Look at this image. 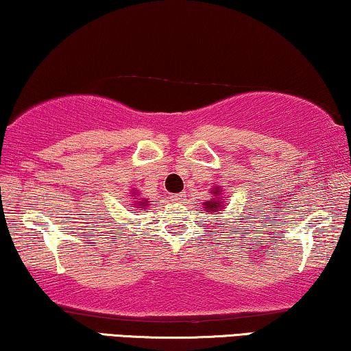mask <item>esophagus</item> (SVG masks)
<instances>
[{"instance_id":"34e87169","label":"esophagus","mask_w":351,"mask_h":351,"mask_svg":"<svg viewBox=\"0 0 351 351\" xmlns=\"http://www.w3.org/2000/svg\"><path fill=\"white\" fill-rule=\"evenodd\" d=\"M171 199L174 201V203H185L186 196L184 193H176V195L171 196Z\"/></svg>"}]
</instances>
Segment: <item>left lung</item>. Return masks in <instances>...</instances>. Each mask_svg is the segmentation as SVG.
<instances>
[{
	"label": "left lung",
	"mask_w": 351,
	"mask_h": 351,
	"mask_svg": "<svg viewBox=\"0 0 351 351\" xmlns=\"http://www.w3.org/2000/svg\"><path fill=\"white\" fill-rule=\"evenodd\" d=\"M220 191H222V190H220L219 186H217V189L210 190V193H213L215 198H213L210 201H206V203H204L206 210H208V213H219V210L223 208L222 201H220V196H219Z\"/></svg>",
	"instance_id": "left-lung-1"
}]
</instances>
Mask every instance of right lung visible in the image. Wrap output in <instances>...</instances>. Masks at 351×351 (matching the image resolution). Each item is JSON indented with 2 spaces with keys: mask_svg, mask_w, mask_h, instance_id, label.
I'll use <instances>...</instances> for the list:
<instances>
[{
  "mask_svg": "<svg viewBox=\"0 0 351 351\" xmlns=\"http://www.w3.org/2000/svg\"><path fill=\"white\" fill-rule=\"evenodd\" d=\"M137 206H143V209H145L147 203H145V201H143V203H142V201H137Z\"/></svg>",
  "mask_w": 351,
  "mask_h": 351,
  "instance_id": "obj_1",
  "label": "right lung"
}]
</instances>
